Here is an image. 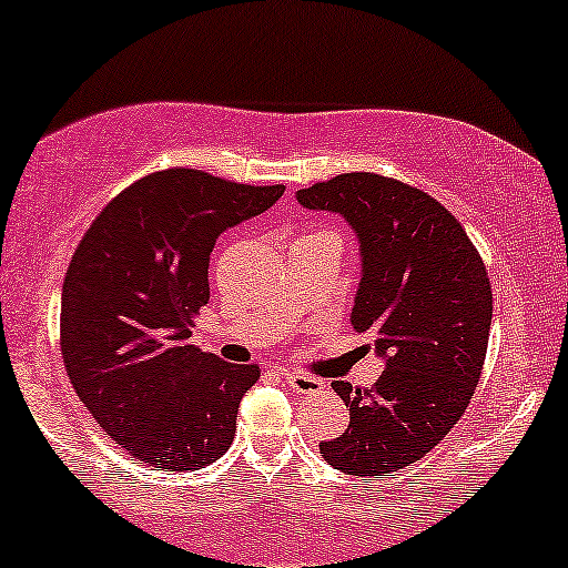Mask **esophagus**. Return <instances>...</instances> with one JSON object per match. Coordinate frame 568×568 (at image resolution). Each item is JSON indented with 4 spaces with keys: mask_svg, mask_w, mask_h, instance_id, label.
<instances>
[{
    "mask_svg": "<svg viewBox=\"0 0 568 568\" xmlns=\"http://www.w3.org/2000/svg\"><path fill=\"white\" fill-rule=\"evenodd\" d=\"M285 383L296 390V394H315V390L323 388V379H317L313 375H304V372H291V369H280Z\"/></svg>",
    "mask_w": 568,
    "mask_h": 568,
    "instance_id": "obj_1",
    "label": "esophagus"
}]
</instances>
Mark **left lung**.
Returning a JSON list of instances; mask_svg holds the SVG:
<instances>
[{
    "label": "left lung",
    "instance_id": "8db88e82",
    "mask_svg": "<svg viewBox=\"0 0 568 568\" xmlns=\"http://www.w3.org/2000/svg\"><path fill=\"white\" fill-rule=\"evenodd\" d=\"M296 199L342 215L355 232L361 283L351 323L375 336L385 361L375 388L334 379L351 426L321 442V453L345 475H394L439 445L469 407L494 317L488 272L456 215L407 183L347 172Z\"/></svg>",
    "mask_w": 568,
    "mask_h": 568
}]
</instances>
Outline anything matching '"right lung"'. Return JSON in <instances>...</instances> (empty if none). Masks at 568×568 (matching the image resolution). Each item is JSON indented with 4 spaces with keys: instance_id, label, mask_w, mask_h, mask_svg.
I'll return each instance as SVG.
<instances>
[{
    "instance_id": "obj_1",
    "label": "right lung",
    "mask_w": 568,
    "mask_h": 568,
    "mask_svg": "<svg viewBox=\"0 0 568 568\" xmlns=\"http://www.w3.org/2000/svg\"><path fill=\"white\" fill-rule=\"evenodd\" d=\"M283 191L153 172L112 199L72 255L61 288L67 375L104 434L153 469H199L232 445L261 372L193 347V315L210 302L217 236Z\"/></svg>"
}]
</instances>
